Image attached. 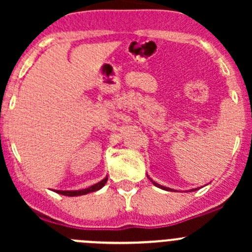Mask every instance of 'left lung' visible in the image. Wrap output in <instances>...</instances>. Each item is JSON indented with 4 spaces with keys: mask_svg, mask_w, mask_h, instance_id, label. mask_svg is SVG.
<instances>
[{
    "mask_svg": "<svg viewBox=\"0 0 252 252\" xmlns=\"http://www.w3.org/2000/svg\"><path fill=\"white\" fill-rule=\"evenodd\" d=\"M149 179H150V180H151V182H152V183H154V184H155V185H156V187L161 188V189H163V190H172V189H169V188H166V187H162V185L157 184V183H155V182H154V180H152V179H151V178H149ZM195 190H196V189H195ZM192 191H194V190H192Z\"/></svg>",
    "mask_w": 252,
    "mask_h": 252,
    "instance_id": "left-lung-1",
    "label": "left lung"
}]
</instances>
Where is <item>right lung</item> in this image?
<instances>
[{"label": "right lung", "mask_w": 252, "mask_h": 252, "mask_svg": "<svg viewBox=\"0 0 252 252\" xmlns=\"http://www.w3.org/2000/svg\"><path fill=\"white\" fill-rule=\"evenodd\" d=\"M107 179L108 178L106 177L105 179L101 180L100 183L91 185L90 188H86V189L74 190V191H62V190H56V192H58V194H61V195H65V196H79V195H85V194H89V192H94V191H97V190H100L101 188L106 184Z\"/></svg>", "instance_id": "1"}]
</instances>
